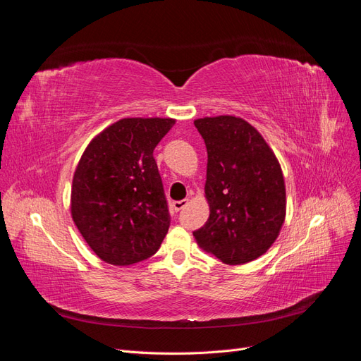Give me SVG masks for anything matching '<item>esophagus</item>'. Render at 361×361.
<instances>
[{"instance_id": "1", "label": "esophagus", "mask_w": 361, "mask_h": 361, "mask_svg": "<svg viewBox=\"0 0 361 361\" xmlns=\"http://www.w3.org/2000/svg\"><path fill=\"white\" fill-rule=\"evenodd\" d=\"M188 204V199H183V200H179V202H173V209L176 211V212H179V211H182L185 206Z\"/></svg>"}]
</instances>
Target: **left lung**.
I'll return each instance as SVG.
<instances>
[{"instance_id": "obj_1", "label": "left lung", "mask_w": 361, "mask_h": 361, "mask_svg": "<svg viewBox=\"0 0 361 361\" xmlns=\"http://www.w3.org/2000/svg\"><path fill=\"white\" fill-rule=\"evenodd\" d=\"M207 150L204 194L209 218L192 232L197 244L228 265L247 264L274 244L286 215L280 164L244 118L194 120Z\"/></svg>"}]
</instances>
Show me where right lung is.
<instances>
[{
    "mask_svg": "<svg viewBox=\"0 0 361 361\" xmlns=\"http://www.w3.org/2000/svg\"><path fill=\"white\" fill-rule=\"evenodd\" d=\"M173 118H122L87 146L73 174L71 211L80 233L106 264L154 256L170 227L154 150Z\"/></svg>",
    "mask_w": 361,
    "mask_h": 361,
    "instance_id": "add662e5",
    "label": "right lung"
}]
</instances>
